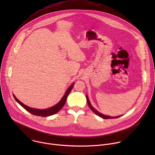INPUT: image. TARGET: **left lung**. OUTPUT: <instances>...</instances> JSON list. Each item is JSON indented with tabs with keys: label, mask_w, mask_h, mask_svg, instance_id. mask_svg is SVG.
I'll return each instance as SVG.
<instances>
[{
	"label": "left lung",
	"mask_w": 155,
	"mask_h": 155,
	"mask_svg": "<svg viewBox=\"0 0 155 155\" xmlns=\"http://www.w3.org/2000/svg\"><path fill=\"white\" fill-rule=\"evenodd\" d=\"M86 101H87V103L88 105H89L90 108L92 110V111H93L94 114H96V115H97L98 116L101 117L102 118H104V119H113V118H118V117H121V116H118V117H110V116H107V115H103V114L99 113V112H97L96 109H94V108L92 107V105H91V103H90V101H89V99H88L87 96H86Z\"/></svg>",
	"instance_id": "8db88e82"
}]
</instances>
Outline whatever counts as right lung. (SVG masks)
<instances>
[{
  "mask_svg": "<svg viewBox=\"0 0 155 155\" xmlns=\"http://www.w3.org/2000/svg\"><path fill=\"white\" fill-rule=\"evenodd\" d=\"M74 87V83L68 88V91H66L65 94H64V96L62 97V98L61 99V100L54 106L47 108V109H44V110H39V109H35V108H31L26 105H25L24 104L22 103L21 102H20L15 96V95H13L14 98L15 99V100L22 106L25 109H26L28 112H30L31 114L36 115V116H41L42 117H48V116H50V115H53L54 114H56L57 112H58L59 110L63 107V106L64 105L66 100H67V97L69 95V94L70 93V92L71 91L72 89Z\"/></svg>",
  "mask_w": 155,
  "mask_h": 155,
  "instance_id": "obj_1",
  "label": "right lung"
}]
</instances>
